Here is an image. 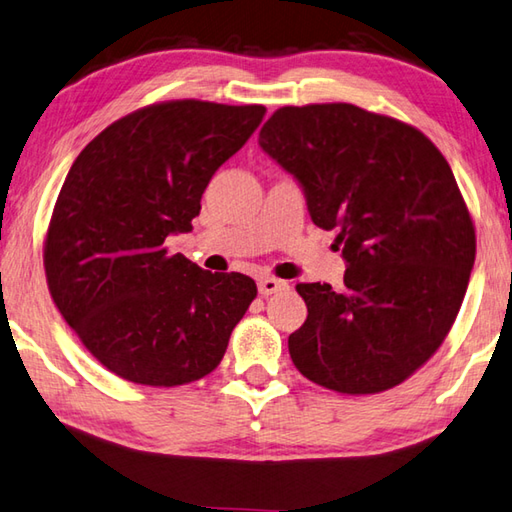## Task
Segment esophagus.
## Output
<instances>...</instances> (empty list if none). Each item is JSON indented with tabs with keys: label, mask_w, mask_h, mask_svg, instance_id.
I'll use <instances>...</instances> for the list:
<instances>
[{
	"label": "esophagus",
	"mask_w": 512,
	"mask_h": 512,
	"mask_svg": "<svg viewBox=\"0 0 512 512\" xmlns=\"http://www.w3.org/2000/svg\"><path fill=\"white\" fill-rule=\"evenodd\" d=\"M257 286H259V295H262V297H270V295L279 293V290L288 288L286 282H282V279H275V277H262V279H259Z\"/></svg>",
	"instance_id": "34e87169"
}]
</instances>
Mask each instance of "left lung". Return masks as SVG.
I'll return each mask as SVG.
<instances>
[{"mask_svg": "<svg viewBox=\"0 0 512 512\" xmlns=\"http://www.w3.org/2000/svg\"><path fill=\"white\" fill-rule=\"evenodd\" d=\"M259 146L304 190L313 224L333 230L344 288L297 284L308 317L288 337L310 382L346 395L402 384L442 346L475 264V226L430 139L353 104L284 106Z\"/></svg>", "mask_w": 512, "mask_h": 512, "instance_id": "8db88e82", "label": "left lung"}]
</instances>
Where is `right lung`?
I'll list each match as a JSON object with an SVG mask.
<instances>
[{
  "label": "right lung",
  "mask_w": 512,
  "mask_h": 512,
  "mask_svg": "<svg viewBox=\"0 0 512 512\" xmlns=\"http://www.w3.org/2000/svg\"><path fill=\"white\" fill-rule=\"evenodd\" d=\"M264 115L257 104H153L104 128L70 166L46 233V282L66 324L110 373L170 388L222 362L257 286L164 244L193 230L210 177Z\"/></svg>",
  "instance_id": "add662e5"
}]
</instances>
